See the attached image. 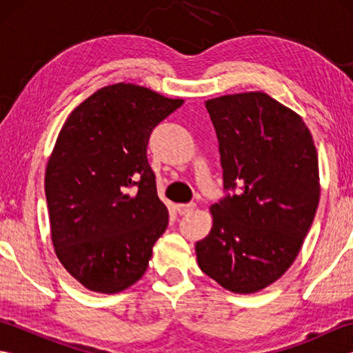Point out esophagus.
Instances as JSON below:
<instances>
[{
    "label": "esophagus",
    "mask_w": 353,
    "mask_h": 353,
    "mask_svg": "<svg viewBox=\"0 0 353 353\" xmlns=\"http://www.w3.org/2000/svg\"><path fill=\"white\" fill-rule=\"evenodd\" d=\"M196 209V203H186V205H177V212L181 215H186Z\"/></svg>",
    "instance_id": "1"
}]
</instances>
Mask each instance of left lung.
<instances>
[{"mask_svg":"<svg viewBox=\"0 0 353 353\" xmlns=\"http://www.w3.org/2000/svg\"><path fill=\"white\" fill-rule=\"evenodd\" d=\"M206 109L219 138L224 196L196 244L201 272L234 292L279 279L319 206V159L308 127L264 92L223 95Z\"/></svg>","mask_w":353,"mask_h":353,"instance_id":"obj_1","label":"left lung"}]
</instances>
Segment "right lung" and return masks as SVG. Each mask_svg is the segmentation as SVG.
<instances>
[{"mask_svg":"<svg viewBox=\"0 0 353 353\" xmlns=\"http://www.w3.org/2000/svg\"><path fill=\"white\" fill-rule=\"evenodd\" d=\"M182 104L117 83L74 109L59 133L45 171L51 239L62 265L88 290L114 294L145 273L168 226L147 144Z\"/></svg>","mask_w":353,"mask_h":353,"instance_id":"add662e5","label":"right lung"}]
</instances>
